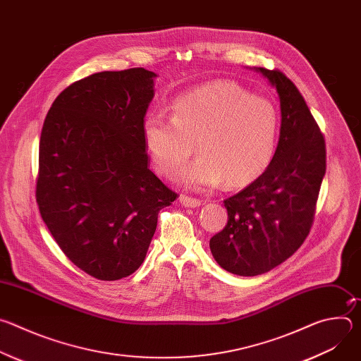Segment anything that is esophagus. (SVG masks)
<instances>
[{
	"mask_svg": "<svg viewBox=\"0 0 361 361\" xmlns=\"http://www.w3.org/2000/svg\"><path fill=\"white\" fill-rule=\"evenodd\" d=\"M178 200L184 205V207H200L201 205V201L198 198H192V197H188L184 194H181Z\"/></svg>",
	"mask_w": 361,
	"mask_h": 361,
	"instance_id": "obj_1",
	"label": "esophagus"
}]
</instances>
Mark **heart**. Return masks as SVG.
<instances>
[{
    "mask_svg": "<svg viewBox=\"0 0 361 361\" xmlns=\"http://www.w3.org/2000/svg\"><path fill=\"white\" fill-rule=\"evenodd\" d=\"M279 117L271 102L231 81H213L178 95L171 118L149 113L142 123L145 148L156 169L173 178L195 149L200 157L180 180L207 190L226 181L240 187L270 164L277 142Z\"/></svg>",
    "mask_w": 361,
    "mask_h": 361,
    "instance_id": "b5f03b06",
    "label": "heart"
}]
</instances>
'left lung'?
Listing matches in <instances>:
<instances>
[{
  "label": "left lung",
  "instance_id": "obj_1",
  "mask_svg": "<svg viewBox=\"0 0 361 361\" xmlns=\"http://www.w3.org/2000/svg\"><path fill=\"white\" fill-rule=\"evenodd\" d=\"M252 70L279 94V144L266 171L224 200L228 221L210 240L219 266L244 277L273 270L300 248L326 174L324 138L297 87L277 70Z\"/></svg>",
  "mask_w": 361,
  "mask_h": 361
}]
</instances>
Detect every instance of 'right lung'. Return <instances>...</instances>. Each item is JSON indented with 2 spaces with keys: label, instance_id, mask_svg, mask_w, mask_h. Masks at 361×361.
Instances as JSON below:
<instances>
[{
  "label": "right lung",
  "instance_id": "right-lung-1",
  "mask_svg": "<svg viewBox=\"0 0 361 361\" xmlns=\"http://www.w3.org/2000/svg\"><path fill=\"white\" fill-rule=\"evenodd\" d=\"M157 74L102 71L67 87L39 138L37 202L68 259L114 281L144 262L161 209L177 194L148 169L142 123Z\"/></svg>",
  "mask_w": 361,
  "mask_h": 361
}]
</instances>
